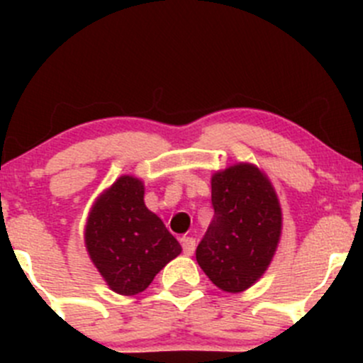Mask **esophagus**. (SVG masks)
<instances>
[{"label": "esophagus", "mask_w": 363, "mask_h": 363, "mask_svg": "<svg viewBox=\"0 0 363 363\" xmlns=\"http://www.w3.org/2000/svg\"><path fill=\"white\" fill-rule=\"evenodd\" d=\"M181 244H182V251H184V255L191 256L193 252H195L196 240L193 239V237H182V239H181Z\"/></svg>", "instance_id": "34e87169"}]
</instances>
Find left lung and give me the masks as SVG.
I'll return each mask as SVG.
<instances>
[{
	"label": "left lung",
	"mask_w": 363,
	"mask_h": 363,
	"mask_svg": "<svg viewBox=\"0 0 363 363\" xmlns=\"http://www.w3.org/2000/svg\"><path fill=\"white\" fill-rule=\"evenodd\" d=\"M214 218L196 262L223 291L237 294L262 277L281 235V207L269 179L252 164L212 175Z\"/></svg>",
	"instance_id": "left-lung-1"
}]
</instances>
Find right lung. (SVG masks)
I'll use <instances>...</instances> for the list:
<instances>
[{"label":"right lung","mask_w":363,"mask_h":363,"mask_svg":"<svg viewBox=\"0 0 363 363\" xmlns=\"http://www.w3.org/2000/svg\"><path fill=\"white\" fill-rule=\"evenodd\" d=\"M86 247L108 286L137 295L181 252V244L144 203V184L123 175L93 205Z\"/></svg>","instance_id":"add662e5"}]
</instances>
